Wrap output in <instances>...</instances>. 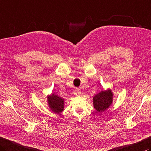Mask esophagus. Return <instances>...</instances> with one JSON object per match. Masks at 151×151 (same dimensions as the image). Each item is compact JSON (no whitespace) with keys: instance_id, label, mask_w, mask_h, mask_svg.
<instances>
[{"instance_id":"1","label":"esophagus","mask_w":151,"mask_h":151,"mask_svg":"<svg viewBox=\"0 0 151 151\" xmlns=\"http://www.w3.org/2000/svg\"><path fill=\"white\" fill-rule=\"evenodd\" d=\"M81 93V90L78 89V88H75V90H74V94H75V95H80Z\"/></svg>"}]
</instances>
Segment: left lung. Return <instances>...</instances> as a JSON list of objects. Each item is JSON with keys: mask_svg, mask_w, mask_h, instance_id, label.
I'll list each match as a JSON object with an SVG mask.
<instances>
[{"mask_svg": "<svg viewBox=\"0 0 151 151\" xmlns=\"http://www.w3.org/2000/svg\"><path fill=\"white\" fill-rule=\"evenodd\" d=\"M93 106L97 113L103 112L108 109L113 102V93L109 90L102 91L93 97Z\"/></svg>", "mask_w": 151, "mask_h": 151, "instance_id": "8db88e82", "label": "left lung"}]
</instances>
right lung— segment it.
Wrapping results in <instances>:
<instances>
[{"mask_svg": "<svg viewBox=\"0 0 151 151\" xmlns=\"http://www.w3.org/2000/svg\"><path fill=\"white\" fill-rule=\"evenodd\" d=\"M48 101L50 108L54 113H60L63 110L64 101L58 96L52 94L48 97Z\"/></svg>", "mask_w": 151, "mask_h": 151, "instance_id": "obj_1", "label": "right lung"}]
</instances>
